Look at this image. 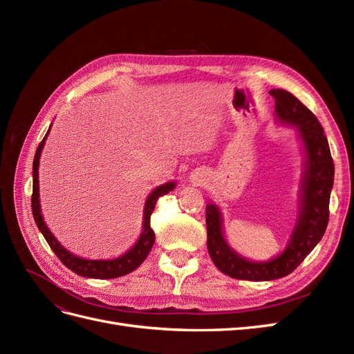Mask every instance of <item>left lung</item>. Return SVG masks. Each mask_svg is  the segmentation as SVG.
Wrapping results in <instances>:
<instances>
[{"instance_id": "left-lung-1", "label": "left lung", "mask_w": 354, "mask_h": 354, "mask_svg": "<svg viewBox=\"0 0 354 354\" xmlns=\"http://www.w3.org/2000/svg\"><path fill=\"white\" fill-rule=\"evenodd\" d=\"M276 102V115L282 122L295 125L301 136L307 164L301 186V212L285 251L267 263H254L233 252L221 233L218 208H205L207 246L217 269L234 279L273 281L294 272L322 239L329 220V198L334 185V160L328 138L313 112L295 95L285 90H270Z\"/></svg>"}]
</instances>
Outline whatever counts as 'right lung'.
<instances>
[{"label": "right lung", "instance_id": "1", "mask_svg": "<svg viewBox=\"0 0 354 354\" xmlns=\"http://www.w3.org/2000/svg\"><path fill=\"white\" fill-rule=\"evenodd\" d=\"M48 134V131H47ZM46 134V137H47ZM46 137L42 138V142L38 145V149L35 152V158H34V165H32V177H34V186H32V198H30V205H32V214H34V218L38 229L41 230V233L44 234V238L47 241V243L50 245V248L53 250L57 255V259L65 264L68 269H71L73 273H77L80 276L84 277H93V279H113V277H120L124 276L127 273L133 272L134 269H137L140 266L146 257L151 252L153 242H155V232L151 227V216L155 209L156 201L167 195L168 192H171L174 189V183H167L156 187L151 195H149L146 205H145V216H143V233L140 239L137 241V243L133 246V248L128 251L127 254H124L120 259L115 260H84L80 259V257L71 254L69 251H66L63 246L56 241V238L53 236L51 232L48 230V227L46 226L44 220H42L41 211H39V186H38V165H39V156H41V151L44 147V142Z\"/></svg>", "mask_w": 354, "mask_h": 354}]
</instances>
